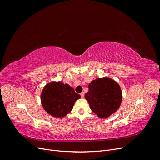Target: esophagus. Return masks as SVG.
<instances>
[{
  "label": "esophagus",
  "mask_w": 160,
  "mask_h": 160,
  "mask_svg": "<svg viewBox=\"0 0 160 160\" xmlns=\"http://www.w3.org/2000/svg\"><path fill=\"white\" fill-rule=\"evenodd\" d=\"M80 95H81V98H83V97H84V95H85V93H84V92H82V93H80Z\"/></svg>",
  "instance_id": "obj_1"
}]
</instances>
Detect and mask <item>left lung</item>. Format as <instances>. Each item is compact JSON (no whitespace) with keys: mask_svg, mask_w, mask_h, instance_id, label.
I'll list each match as a JSON object with an SVG mask.
<instances>
[{"mask_svg":"<svg viewBox=\"0 0 160 160\" xmlns=\"http://www.w3.org/2000/svg\"><path fill=\"white\" fill-rule=\"evenodd\" d=\"M85 98L91 109L99 118H106L117 111L122 101L119 85L108 77L92 81Z\"/></svg>","mask_w":160,"mask_h":160,"instance_id":"8db88e82","label":"left lung"}]
</instances>
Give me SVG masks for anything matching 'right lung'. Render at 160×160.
Instances as JSON below:
<instances>
[{
	"label": "right lung",
	"mask_w": 160,
	"mask_h": 160,
	"mask_svg": "<svg viewBox=\"0 0 160 160\" xmlns=\"http://www.w3.org/2000/svg\"><path fill=\"white\" fill-rule=\"evenodd\" d=\"M81 96L68 84L52 82L47 84L41 94V103L45 110L54 117L61 118L68 114Z\"/></svg>",
	"instance_id": "1"
}]
</instances>
